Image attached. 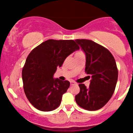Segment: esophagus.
I'll list each match as a JSON object with an SVG mask.
<instances>
[{
  "label": "esophagus",
  "mask_w": 133,
  "mask_h": 133,
  "mask_svg": "<svg viewBox=\"0 0 133 133\" xmlns=\"http://www.w3.org/2000/svg\"><path fill=\"white\" fill-rule=\"evenodd\" d=\"M76 84H77V83H75L74 81H71L70 82V85H76Z\"/></svg>",
  "instance_id": "obj_1"
}]
</instances>
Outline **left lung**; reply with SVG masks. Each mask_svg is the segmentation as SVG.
I'll list each match as a JSON object with an SVG mask.
<instances>
[{
	"mask_svg": "<svg viewBox=\"0 0 133 133\" xmlns=\"http://www.w3.org/2000/svg\"><path fill=\"white\" fill-rule=\"evenodd\" d=\"M85 53V72L90 78L89 87L79 84L75 96L78 105L87 110L101 109L112 97L118 79L115 58L107 49L87 39L75 40Z\"/></svg>",
	"mask_w": 133,
	"mask_h": 133,
	"instance_id": "1",
	"label": "left lung"
}]
</instances>
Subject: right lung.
I'll return each mask as SVG.
<instances>
[{"mask_svg":"<svg viewBox=\"0 0 133 133\" xmlns=\"http://www.w3.org/2000/svg\"><path fill=\"white\" fill-rule=\"evenodd\" d=\"M78 49L73 40L50 39L37 46L27 56L22 71L23 88L36 109L51 111L61 104L70 83L53 78V75L65 58Z\"/></svg>","mask_w":133,"mask_h":133,"instance_id":"obj_1","label":"right lung"}]
</instances>
